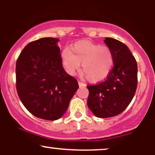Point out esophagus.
<instances>
[{
    "mask_svg": "<svg viewBox=\"0 0 155 155\" xmlns=\"http://www.w3.org/2000/svg\"><path fill=\"white\" fill-rule=\"evenodd\" d=\"M78 83H79V85L80 87H81V86H83V87H85V86H86V84H84V83L81 82V81H78Z\"/></svg>",
    "mask_w": 155,
    "mask_h": 155,
    "instance_id": "34e87169",
    "label": "esophagus"
}]
</instances>
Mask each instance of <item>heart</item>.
<instances>
[{"mask_svg":"<svg viewBox=\"0 0 155 155\" xmlns=\"http://www.w3.org/2000/svg\"><path fill=\"white\" fill-rule=\"evenodd\" d=\"M61 58L64 68L70 75L75 74L82 63L84 75L92 82L106 79L114 65V54L109 47L87 41L74 44L71 51L64 49Z\"/></svg>","mask_w":155,"mask_h":155,"instance_id":"b5f03b06","label":"heart"}]
</instances>
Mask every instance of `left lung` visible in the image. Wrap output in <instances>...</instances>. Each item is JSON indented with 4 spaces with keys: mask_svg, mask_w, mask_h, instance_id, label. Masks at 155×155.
Wrapping results in <instances>:
<instances>
[{
    "mask_svg": "<svg viewBox=\"0 0 155 155\" xmlns=\"http://www.w3.org/2000/svg\"><path fill=\"white\" fill-rule=\"evenodd\" d=\"M104 42L114 54V67L104 81L87 86V106L97 117L108 118L120 114L128 106L138 84V66L125 44L112 38Z\"/></svg>",
    "mask_w": 155,
    "mask_h": 155,
    "instance_id": "8db88e82",
    "label": "left lung"
}]
</instances>
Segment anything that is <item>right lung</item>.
Instances as JSON below:
<instances>
[{
  "label": "right lung",
  "instance_id": "add662e5",
  "mask_svg": "<svg viewBox=\"0 0 155 155\" xmlns=\"http://www.w3.org/2000/svg\"><path fill=\"white\" fill-rule=\"evenodd\" d=\"M58 38H42L25 47L16 63L19 99L33 115L46 120L60 119L79 88L64 70Z\"/></svg>",
  "mask_w": 155,
  "mask_h": 155
}]
</instances>
